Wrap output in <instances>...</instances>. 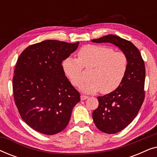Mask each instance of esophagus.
<instances>
[{
	"label": "esophagus",
	"mask_w": 157,
	"mask_h": 157,
	"mask_svg": "<svg viewBox=\"0 0 157 157\" xmlns=\"http://www.w3.org/2000/svg\"><path fill=\"white\" fill-rule=\"evenodd\" d=\"M88 98H89V96H86V95H83V94H81V100H86V99H87Z\"/></svg>",
	"instance_id": "34e87169"
}]
</instances>
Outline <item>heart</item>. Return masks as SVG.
Instances as JSON below:
<instances>
[{
  "label": "heart",
  "mask_w": 157,
  "mask_h": 157,
  "mask_svg": "<svg viewBox=\"0 0 157 157\" xmlns=\"http://www.w3.org/2000/svg\"><path fill=\"white\" fill-rule=\"evenodd\" d=\"M77 56L78 59L68 57L62 62L63 73L74 86H79L84 81L83 68H92L91 80L81 86L86 93L101 90L102 93L109 94L123 83L128 66L124 53L102 45H86L78 51Z\"/></svg>",
  "instance_id": "heart-1"
}]
</instances>
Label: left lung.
Segmentation results:
<instances>
[{
    "label": "left lung",
    "instance_id": "left-lung-1",
    "mask_svg": "<svg viewBox=\"0 0 157 157\" xmlns=\"http://www.w3.org/2000/svg\"><path fill=\"white\" fill-rule=\"evenodd\" d=\"M92 41L111 43L128 58V70L123 83L114 91L98 96V106L92 114L98 129L106 134H116L134 120L144 100V61L139 49L132 42L117 36L111 34Z\"/></svg>",
    "mask_w": 157,
    "mask_h": 157
}]
</instances>
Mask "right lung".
<instances>
[{
	"label": "right lung",
	"instance_id": "add662e5",
	"mask_svg": "<svg viewBox=\"0 0 157 157\" xmlns=\"http://www.w3.org/2000/svg\"><path fill=\"white\" fill-rule=\"evenodd\" d=\"M78 44L46 40L27 47L18 57L13 78L15 104L23 121L38 132L63 131L80 101L62 68Z\"/></svg>",
	"mask_w": 157,
	"mask_h": 157
}]
</instances>
